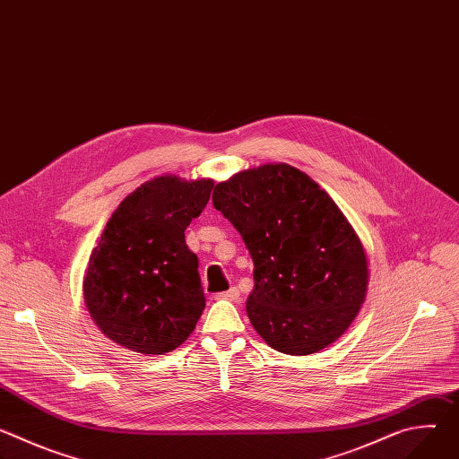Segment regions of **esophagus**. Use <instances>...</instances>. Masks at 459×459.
I'll use <instances>...</instances> for the list:
<instances>
[{
	"label": "esophagus",
	"instance_id": "obj_1",
	"mask_svg": "<svg viewBox=\"0 0 459 459\" xmlns=\"http://www.w3.org/2000/svg\"><path fill=\"white\" fill-rule=\"evenodd\" d=\"M216 299H225V301H238L239 299V290L236 287H232L227 292H220L216 294Z\"/></svg>",
	"mask_w": 459,
	"mask_h": 459
}]
</instances>
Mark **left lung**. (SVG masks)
Returning a JSON list of instances; mask_svg holds the SVG:
<instances>
[{
    "instance_id": "obj_1",
    "label": "left lung",
    "mask_w": 459,
    "mask_h": 459,
    "mask_svg": "<svg viewBox=\"0 0 459 459\" xmlns=\"http://www.w3.org/2000/svg\"><path fill=\"white\" fill-rule=\"evenodd\" d=\"M212 204L252 255L255 333L290 356L333 345L365 303L368 261L331 195L296 167L265 163L218 183Z\"/></svg>"
}]
</instances>
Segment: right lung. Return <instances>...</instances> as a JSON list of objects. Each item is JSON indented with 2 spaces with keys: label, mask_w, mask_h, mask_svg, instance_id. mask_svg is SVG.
<instances>
[{
  "label": "right lung",
  "mask_w": 459,
  "mask_h": 459,
  "mask_svg": "<svg viewBox=\"0 0 459 459\" xmlns=\"http://www.w3.org/2000/svg\"><path fill=\"white\" fill-rule=\"evenodd\" d=\"M214 179L156 176L117 205L89 257L83 298L98 329L138 354H165L205 308L198 255L185 229L209 204Z\"/></svg>",
  "instance_id": "add662e5"
}]
</instances>
